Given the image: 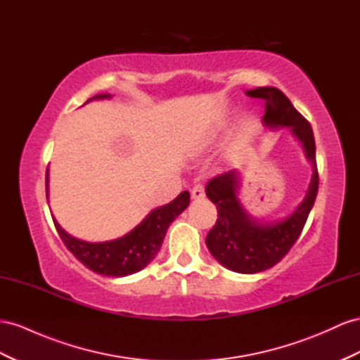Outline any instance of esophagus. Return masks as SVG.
Segmentation results:
<instances>
[{
    "instance_id": "1",
    "label": "esophagus",
    "mask_w": 360,
    "mask_h": 360,
    "mask_svg": "<svg viewBox=\"0 0 360 360\" xmlns=\"http://www.w3.org/2000/svg\"><path fill=\"white\" fill-rule=\"evenodd\" d=\"M204 195H206V193H204L202 184L201 183L195 184V186H193V189H192V198L200 200V198H204Z\"/></svg>"
}]
</instances>
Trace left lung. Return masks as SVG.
Masks as SVG:
<instances>
[{"mask_svg": "<svg viewBox=\"0 0 360 360\" xmlns=\"http://www.w3.org/2000/svg\"><path fill=\"white\" fill-rule=\"evenodd\" d=\"M251 98L265 101L262 121L269 129L289 127L303 143L306 158L312 162L314 174L304 200L289 217L274 222L252 219L238 200V171L213 177L206 184V195L217 204V224L207 233L206 245L221 265L240 274H256L269 269L286 256L303 231L318 193V169L314 131L288 96L277 87H256L245 92Z\"/></svg>", "mask_w": 360, "mask_h": 360, "instance_id": "obj_1", "label": "left lung"}]
</instances>
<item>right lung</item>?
<instances>
[{
  "instance_id": "right-lung-1",
  "label": "right lung",
  "mask_w": 360,
  "mask_h": 360,
  "mask_svg": "<svg viewBox=\"0 0 360 360\" xmlns=\"http://www.w3.org/2000/svg\"><path fill=\"white\" fill-rule=\"evenodd\" d=\"M110 98V94H100L91 100ZM87 100L86 103H89ZM48 197V171H46ZM189 192L183 191L169 204L151 210L139 226H136L122 238L105 242H86L77 239L60 227L56 219L54 226L63 244L82 264L94 273L108 277H125L138 273L156 257L171 222L189 206Z\"/></svg>"
}]
</instances>
